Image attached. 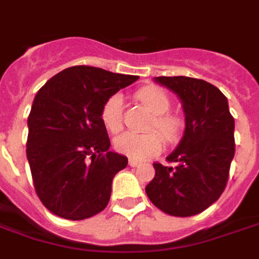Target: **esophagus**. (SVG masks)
<instances>
[{
	"label": "esophagus",
	"instance_id": "1",
	"mask_svg": "<svg viewBox=\"0 0 259 259\" xmlns=\"http://www.w3.org/2000/svg\"><path fill=\"white\" fill-rule=\"evenodd\" d=\"M128 164H130L131 167H137V165H139V161L134 160V158H130V160H128Z\"/></svg>",
	"mask_w": 259,
	"mask_h": 259
}]
</instances>
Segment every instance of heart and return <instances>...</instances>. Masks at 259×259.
<instances>
[{"label": "heart", "mask_w": 259, "mask_h": 259, "mask_svg": "<svg viewBox=\"0 0 259 259\" xmlns=\"http://www.w3.org/2000/svg\"><path fill=\"white\" fill-rule=\"evenodd\" d=\"M135 98L152 111L153 120L149 128H156L158 134L167 142H175L181 135L182 122L177 116L168 114L171 99L157 87H143L137 91ZM124 101L121 95H111L102 107V122L107 131L118 132L122 128ZM114 148L118 153L135 160H143L157 154L161 150V139L156 132L132 134L125 132L114 139Z\"/></svg>", "instance_id": "1"}]
</instances>
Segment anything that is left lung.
<instances>
[{
    "label": "left lung",
    "instance_id": "left-lung-1",
    "mask_svg": "<svg viewBox=\"0 0 259 259\" xmlns=\"http://www.w3.org/2000/svg\"><path fill=\"white\" fill-rule=\"evenodd\" d=\"M178 96L185 132L167 161L154 163L156 175L146 186L153 204L174 217H192L220 199L235 156V118L226 96L204 80L175 75L154 77Z\"/></svg>",
    "mask_w": 259,
    "mask_h": 259
}]
</instances>
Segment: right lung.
Returning <instances> with one entry per match:
<instances>
[{
  "instance_id": "right-lung-1",
  "label": "right lung",
  "mask_w": 259,
  "mask_h": 259,
  "mask_svg": "<svg viewBox=\"0 0 259 259\" xmlns=\"http://www.w3.org/2000/svg\"><path fill=\"white\" fill-rule=\"evenodd\" d=\"M138 80L92 66L65 69L37 92L27 118V160L41 203L58 217L81 221L109 203L111 182L128 158L110 152L102 107Z\"/></svg>"
}]
</instances>
